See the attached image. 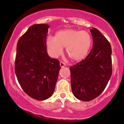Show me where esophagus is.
<instances>
[{"label":"esophagus","mask_w":124,"mask_h":124,"mask_svg":"<svg viewBox=\"0 0 124 124\" xmlns=\"http://www.w3.org/2000/svg\"><path fill=\"white\" fill-rule=\"evenodd\" d=\"M60 66L61 68H62V67H65V66H66V64L64 63V62H60Z\"/></svg>","instance_id":"34e87169"}]
</instances>
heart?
Wrapping results in <instances>:
<instances>
[{"label":"heart","instance_id":"1","mask_svg":"<svg viewBox=\"0 0 124 124\" xmlns=\"http://www.w3.org/2000/svg\"><path fill=\"white\" fill-rule=\"evenodd\" d=\"M46 43L51 56H59L65 47L66 53L70 58L74 62H80L89 53L92 38L87 31L69 29L57 31L55 37L48 38Z\"/></svg>","mask_w":124,"mask_h":124}]
</instances>
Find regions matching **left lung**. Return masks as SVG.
I'll list each match as a JSON object with an SVG mask.
<instances>
[{
  "mask_svg": "<svg viewBox=\"0 0 124 124\" xmlns=\"http://www.w3.org/2000/svg\"><path fill=\"white\" fill-rule=\"evenodd\" d=\"M93 48L84 60L69 68L72 93L78 99L90 101L104 91L111 77L112 49L97 29H90Z\"/></svg>",
  "mask_w": 124,
  "mask_h": 124,
  "instance_id": "left-lung-1",
  "label": "left lung"
}]
</instances>
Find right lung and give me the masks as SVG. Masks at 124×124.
Segmentation results:
<instances>
[{"label":"right lung","mask_w":124,"mask_h":124,"mask_svg":"<svg viewBox=\"0 0 124 124\" xmlns=\"http://www.w3.org/2000/svg\"><path fill=\"white\" fill-rule=\"evenodd\" d=\"M47 24H34L20 37L17 45L15 70L24 92L33 99L44 101L54 92L60 62L47 52Z\"/></svg>","instance_id":"obj_1"}]
</instances>
